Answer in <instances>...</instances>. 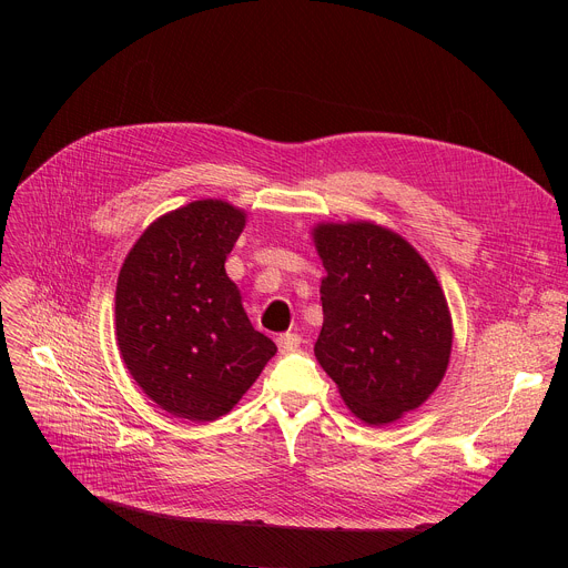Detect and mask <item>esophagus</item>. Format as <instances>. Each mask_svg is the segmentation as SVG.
I'll return each instance as SVG.
<instances>
[{
  "label": "esophagus",
  "mask_w": 568,
  "mask_h": 568,
  "mask_svg": "<svg viewBox=\"0 0 568 568\" xmlns=\"http://www.w3.org/2000/svg\"><path fill=\"white\" fill-rule=\"evenodd\" d=\"M276 343H278L281 354H290V352H296V349H300V345H302V336H300V334H281V336L276 338Z\"/></svg>",
  "instance_id": "34e87169"
}]
</instances>
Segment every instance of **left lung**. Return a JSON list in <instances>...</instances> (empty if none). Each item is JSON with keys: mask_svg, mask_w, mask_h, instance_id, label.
Wrapping results in <instances>:
<instances>
[{"mask_svg": "<svg viewBox=\"0 0 568 568\" xmlns=\"http://www.w3.org/2000/svg\"><path fill=\"white\" fill-rule=\"evenodd\" d=\"M326 276L315 356L345 405L371 426L424 405L449 366L454 329L428 262L382 225L320 223Z\"/></svg>", "mask_w": 568, "mask_h": 568, "instance_id": "1", "label": "left lung"}]
</instances>
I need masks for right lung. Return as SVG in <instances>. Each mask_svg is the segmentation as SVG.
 <instances>
[{
	"label": "right lung",
	"instance_id": "add662e5",
	"mask_svg": "<svg viewBox=\"0 0 568 568\" xmlns=\"http://www.w3.org/2000/svg\"><path fill=\"white\" fill-rule=\"evenodd\" d=\"M246 214L195 200L149 225L116 278L122 359L161 409L189 422L227 414L276 354L255 332L225 260Z\"/></svg>",
	"mask_w": 568,
	"mask_h": 568
}]
</instances>
